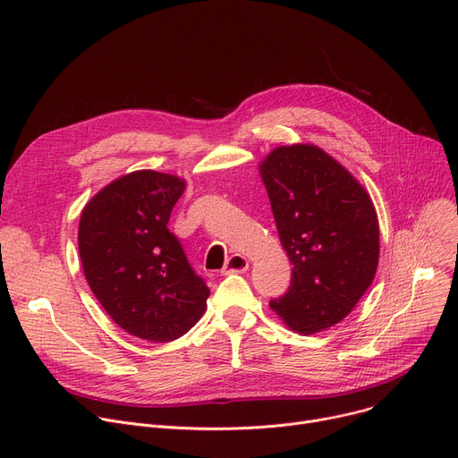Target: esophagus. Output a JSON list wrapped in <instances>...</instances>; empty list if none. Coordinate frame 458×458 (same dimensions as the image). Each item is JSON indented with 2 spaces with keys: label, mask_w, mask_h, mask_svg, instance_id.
<instances>
[{
  "label": "esophagus",
  "mask_w": 458,
  "mask_h": 458,
  "mask_svg": "<svg viewBox=\"0 0 458 458\" xmlns=\"http://www.w3.org/2000/svg\"><path fill=\"white\" fill-rule=\"evenodd\" d=\"M249 269V261H247V258L245 256H242V254H232L228 259H226V263H225V267H223V275H235V273H245Z\"/></svg>",
  "instance_id": "1"
}]
</instances>
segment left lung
I'll return each mask as SVG.
<instances>
[{
  "label": "left lung",
  "mask_w": 458,
  "mask_h": 458,
  "mask_svg": "<svg viewBox=\"0 0 458 458\" xmlns=\"http://www.w3.org/2000/svg\"><path fill=\"white\" fill-rule=\"evenodd\" d=\"M259 176L293 263L287 293L269 306L295 332H323L351 314L375 278L380 245L371 197L316 144L275 148Z\"/></svg>",
  "instance_id": "1"
}]
</instances>
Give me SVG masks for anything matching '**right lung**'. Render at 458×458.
Instances as JSON below:
<instances>
[{
	"instance_id": "right-lung-1",
	"label": "right lung",
	"mask_w": 458,
	"mask_h": 458,
	"mask_svg": "<svg viewBox=\"0 0 458 458\" xmlns=\"http://www.w3.org/2000/svg\"><path fill=\"white\" fill-rule=\"evenodd\" d=\"M185 182L135 171L106 185L81 211L85 278L109 318L131 335L171 342L204 316L209 290L166 228Z\"/></svg>"
}]
</instances>
